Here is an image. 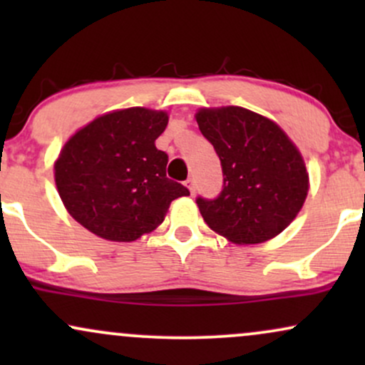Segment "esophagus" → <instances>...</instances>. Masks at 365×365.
Masks as SVG:
<instances>
[{
  "instance_id": "esophagus-1",
  "label": "esophagus",
  "mask_w": 365,
  "mask_h": 365,
  "mask_svg": "<svg viewBox=\"0 0 365 365\" xmlns=\"http://www.w3.org/2000/svg\"><path fill=\"white\" fill-rule=\"evenodd\" d=\"M185 185H187L188 190H190V194H194V192H195V182H194V180L188 178L185 182Z\"/></svg>"
}]
</instances>
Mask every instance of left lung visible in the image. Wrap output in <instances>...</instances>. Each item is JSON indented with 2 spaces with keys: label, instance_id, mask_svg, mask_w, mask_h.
<instances>
[{
  "label": "left lung",
  "instance_id": "obj_1",
  "mask_svg": "<svg viewBox=\"0 0 365 365\" xmlns=\"http://www.w3.org/2000/svg\"><path fill=\"white\" fill-rule=\"evenodd\" d=\"M195 118L223 170L217 197L195 199L206 225L235 244H261L282 233L309 190L304 159L287 133L238 106L200 110Z\"/></svg>",
  "mask_w": 365,
  "mask_h": 365
}]
</instances>
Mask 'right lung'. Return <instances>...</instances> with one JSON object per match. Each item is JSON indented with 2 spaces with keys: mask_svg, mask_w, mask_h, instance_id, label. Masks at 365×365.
Masks as SVG:
<instances>
[{
  "mask_svg": "<svg viewBox=\"0 0 365 365\" xmlns=\"http://www.w3.org/2000/svg\"><path fill=\"white\" fill-rule=\"evenodd\" d=\"M168 115L128 108L91 121L65 144L54 180L68 212L94 235L132 242L163 223L171 200L190 195L166 177L156 148Z\"/></svg>",
  "mask_w": 365,
  "mask_h": 365,
  "instance_id": "1",
  "label": "right lung"
}]
</instances>
